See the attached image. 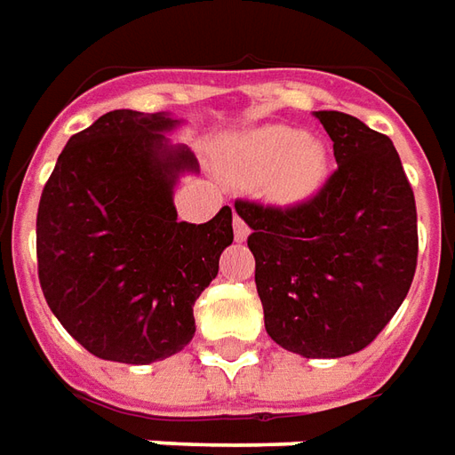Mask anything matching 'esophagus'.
<instances>
[{"instance_id": "esophagus-1", "label": "esophagus", "mask_w": 455, "mask_h": 455, "mask_svg": "<svg viewBox=\"0 0 455 455\" xmlns=\"http://www.w3.org/2000/svg\"><path fill=\"white\" fill-rule=\"evenodd\" d=\"M233 230H235V240H237V243H243V240H247V235H250V228H247V222L243 220L240 215H235Z\"/></svg>"}]
</instances>
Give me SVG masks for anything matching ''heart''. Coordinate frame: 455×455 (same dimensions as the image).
I'll return each mask as SVG.
<instances>
[{
    "label": "heart",
    "instance_id": "heart-1",
    "mask_svg": "<svg viewBox=\"0 0 455 455\" xmlns=\"http://www.w3.org/2000/svg\"><path fill=\"white\" fill-rule=\"evenodd\" d=\"M237 161L250 175L265 178V193L277 203L315 196L327 175V153L315 138L287 126L259 128L240 140Z\"/></svg>",
    "mask_w": 455,
    "mask_h": 455
}]
</instances>
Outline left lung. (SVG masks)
Returning a JSON list of instances; mask_svg holds the SVG:
<instances>
[{"label":"left lung","instance_id":"1","mask_svg":"<svg viewBox=\"0 0 455 455\" xmlns=\"http://www.w3.org/2000/svg\"><path fill=\"white\" fill-rule=\"evenodd\" d=\"M337 171L290 208L237 200L250 225L265 329L307 359L362 352L409 292L419 258L416 203L389 136L341 111H315Z\"/></svg>","mask_w":455,"mask_h":455}]
</instances>
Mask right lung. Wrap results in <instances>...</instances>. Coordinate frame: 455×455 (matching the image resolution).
<instances>
[{"label": "right lung", "instance_id": "right-lung-1", "mask_svg": "<svg viewBox=\"0 0 455 455\" xmlns=\"http://www.w3.org/2000/svg\"><path fill=\"white\" fill-rule=\"evenodd\" d=\"M168 114L111 111L68 138L36 212V262L46 305L99 359L150 364L196 334L193 305L233 243V210L180 222L178 175L197 171L171 146Z\"/></svg>", "mask_w": 455, "mask_h": 455}]
</instances>
